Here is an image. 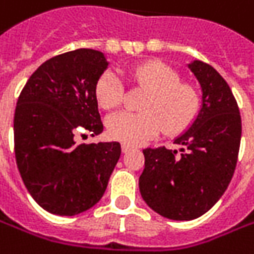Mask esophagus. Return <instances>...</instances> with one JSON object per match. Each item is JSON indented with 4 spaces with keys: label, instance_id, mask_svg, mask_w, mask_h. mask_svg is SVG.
<instances>
[{
    "label": "esophagus",
    "instance_id": "1",
    "mask_svg": "<svg viewBox=\"0 0 254 254\" xmlns=\"http://www.w3.org/2000/svg\"><path fill=\"white\" fill-rule=\"evenodd\" d=\"M121 147H122V152H124V153H127L129 150H132V149H133L130 144H127V143H122V146H121Z\"/></svg>",
    "mask_w": 254,
    "mask_h": 254
}]
</instances>
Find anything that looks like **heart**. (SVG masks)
<instances>
[{"instance_id": "1", "label": "heart", "mask_w": 254, "mask_h": 254, "mask_svg": "<svg viewBox=\"0 0 254 254\" xmlns=\"http://www.w3.org/2000/svg\"><path fill=\"white\" fill-rule=\"evenodd\" d=\"M129 81L146 92L139 114L115 112L107 118V132L112 139L127 144H140L156 136L179 135L186 130L199 111V94L190 84L180 83V75L170 66L149 62L129 71ZM124 98V84L111 70L95 83V100L102 110H114Z\"/></svg>"}]
</instances>
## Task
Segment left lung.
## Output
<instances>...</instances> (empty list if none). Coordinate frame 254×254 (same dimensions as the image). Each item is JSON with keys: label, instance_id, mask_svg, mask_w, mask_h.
Returning <instances> with one entry per match:
<instances>
[{"label": "left lung", "instance_id": "1", "mask_svg": "<svg viewBox=\"0 0 254 254\" xmlns=\"http://www.w3.org/2000/svg\"><path fill=\"white\" fill-rule=\"evenodd\" d=\"M202 98L197 118L174 139L180 150L144 149L139 190L154 212L174 221H191L222 197L235 173L242 136L238 102L214 67L194 60Z\"/></svg>", "mask_w": 254, "mask_h": 254}]
</instances>
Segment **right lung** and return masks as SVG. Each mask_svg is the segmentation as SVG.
Masks as SVG:
<instances>
[{
	"label": "right lung",
	"mask_w": 254,
	"mask_h": 254,
	"mask_svg": "<svg viewBox=\"0 0 254 254\" xmlns=\"http://www.w3.org/2000/svg\"><path fill=\"white\" fill-rule=\"evenodd\" d=\"M94 49L46 60L16 102L13 143L32 198L55 215L81 214L100 201L121 156L118 142L77 144V132H102L95 83L108 67Z\"/></svg>",
	"instance_id": "add662e5"
}]
</instances>
